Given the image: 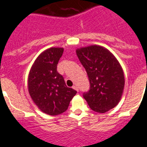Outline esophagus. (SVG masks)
<instances>
[{
  "label": "esophagus",
  "instance_id": "1",
  "mask_svg": "<svg viewBox=\"0 0 147 147\" xmlns=\"http://www.w3.org/2000/svg\"><path fill=\"white\" fill-rule=\"evenodd\" d=\"M73 88H74V89H75L76 91H78V87L77 85H74V86H73Z\"/></svg>",
  "mask_w": 147,
  "mask_h": 147
}]
</instances>
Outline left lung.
I'll use <instances>...</instances> for the list:
<instances>
[{"label":"left lung","mask_w":147,"mask_h":147,"mask_svg":"<svg viewBox=\"0 0 147 147\" xmlns=\"http://www.w3.org/2000/svg\"><path fill=\"white\" fill-rule=\"evenodd\" d=\"M77 55L88 74L90 88L83 97L90 109L105 113L115 108L124 88L121 65L108 49L92 45L77 49Z\"/></svg>","instance_id":"obj_1"}]
</instances>
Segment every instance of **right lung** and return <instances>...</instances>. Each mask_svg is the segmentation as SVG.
Masks as SVG:
<instances>
[{
  "label": "right lung",
  "instance_id": "right-lung-1",
  "mask_svg": "<svg viewBox=\"0 0 147 147\" xmlns=\"http://www.w3.org/2000/svg\"><path fill=\"white\" fill-rule=\"evenodd\" d=\"M64 49L51 47L38 55L30 69L28 80L29 94L42 112L57 115L65 112L77 91L65 85L57 71Z\"/></svg>",
  "mask_w": 147,
  "mask_h": 147
}]
</instances>
